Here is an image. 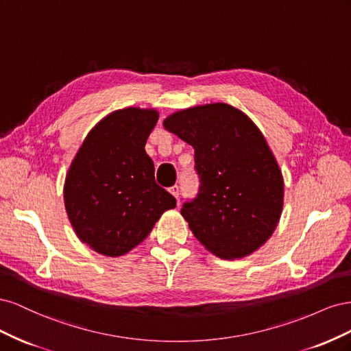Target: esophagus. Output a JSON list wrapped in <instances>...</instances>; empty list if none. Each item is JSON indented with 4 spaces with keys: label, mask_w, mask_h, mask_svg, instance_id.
Returning <instances> with one entry per match:
<instances>
[{
    "label": "esophagus",
    "mask_w": 351,
    "mask_h": 351,
    "mask_svg": "<svg viewBox=\"0 0 351 351\" xmlns=\"http://www.w3.org/2000/svg\"><path fill=\"white\" fill-rule=\"evenodd\" d=\"M169 193H171L176 199H178V196H180V189H178V186H173V187H169Z\"/></svg>",
    "instance_id": "esophagus-1"
}]
</instances>
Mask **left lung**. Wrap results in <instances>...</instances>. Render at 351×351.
<instances>
[{
  "label": "left lung",
  "mask_w": 351,
  "mask_h": 351,
  "mask_svg": "<svg viewBox=\"0 0 351 351\" xmlns=\"http://www.w3.org/2000/svg\"><path fill=\"white\" fill-rule=\"evenodd\" d=\"M164 127L195 149L199 192L182 208L195 237L222 259L258 250L280 221L284 182L256 124L218 102L174 112Z\"/></svg>",
  "instance_id": "left-lung-1"
}]
</instances>
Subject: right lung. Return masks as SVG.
Wrapping results in <instances>:
<instances>
[{
    "mask_svg": "<svg viewBox=\"0 0 351 351\" xmlns=\"http://www.w3.org/2000/svg\"><path fill=\"white\" fill-rule=\"evenodd\" d=\"M158 111L124 108L102 119L74 156L64 204L77 237L105 256H121L142 243L176 199L155 183L145 151Z\"/></svg>",
    "mask_w": 351,
    "mask_h": 351,
    "instance_id": "right-lung-1",
    "label": "right lung"
}]
</instances>
